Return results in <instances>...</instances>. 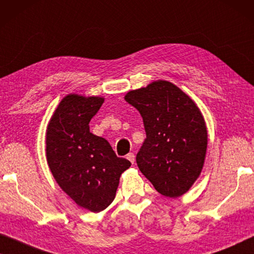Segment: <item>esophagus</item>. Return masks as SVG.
<instances>
[{
    "mask_svg": "<svg viewBox=\"0 0 254 254\" xmlns=\"http://www.w3.org/2000/svg\"><path fill=\"white\" fill-rule=\"evenodd\" d=\"M127 159L128 161H130L132 164H133L134 161H135V156H134L133 153H128V154L127 155Z\"/></svg>",
    "mask_w": 254,
    "mask_h": 254,
    "instance_id": "1",
    "label": "esophagus"
}]
</instances>
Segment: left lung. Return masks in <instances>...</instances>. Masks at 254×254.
<instances>
[{
  "instance_id": "left-lung-1",
  "label": "left lung",
  "mask_w": 254,
  "mask_h": 254,
  "mask_svg": "<svg viewBox=\"0 0 254 254\" xmlns=\"http://www.w3.org/2000/svg\"><path fill=\"white\" fill-rule=\"evenodd\" d=\"M124 99L144 121L146 139L135 158L139 170L164 197L187 193L201 174L208 142L198 106L168 80L152 81Z\"/></svg>"
}]
</instances>
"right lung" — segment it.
<instances>
[{"mask_svg": "<svg viewBox=\"0 0 254 254\" xmlns=\"http://www.w3.org/2000/svg\"><path fill=\"white\" fill-rule=\"evenodd\" d=\"M105 98L67 94L46 130V158L56 183L79 207L99 213L115 199L120 177L131 162L117 158L105 138L90 132V121Z\"/></svg>", "mask_w": 254, "mask_h": 254, "instance_id": "obj_1", "label": "right lung"}]
</instances>
